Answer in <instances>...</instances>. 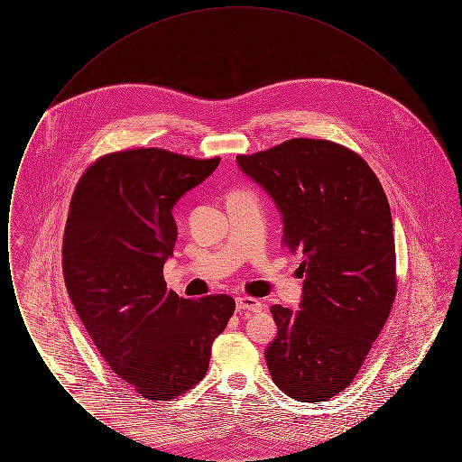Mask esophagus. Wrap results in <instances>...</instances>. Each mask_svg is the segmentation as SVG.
Here are the masks:
<instances>
[{
  "label": "esophagus",
  "mask_w": 462,
  "mask_h": 462,
  "mask_svg": "<svg viewBox=\"0 0 462 462\" xmlns=\"http://www.w3.org/2000/svg\"><path fill=\"white\" fill-rule=\"evenodd\" d=\"M237 310L239 311H262V303L254 298L241 296V298H237Z\"/></svg>",
  "instance_id": "34e87169"
}]
</instances>
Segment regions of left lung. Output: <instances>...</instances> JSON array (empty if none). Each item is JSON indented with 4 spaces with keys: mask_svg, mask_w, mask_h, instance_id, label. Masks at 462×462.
<instances>
[{
    "mask_svg": "<svg viewBox=\"0 0 462 462\" xmlns=\"http://www.w3.org/2000/svg\"><path fill=\"white\" fill-rule=\"evenodd\" d=\"M237 164L277 204L305 277L301 310L270 308L268 371L287 396L326 402L350 386L395 300L388 199L371 166L329 140L292 138Z\"/></svg>",
    "mask_w": 462,
    "mask_h": 462,
    "instance_id": "obj_1",
    "label": "left lung"
}]
</instances>
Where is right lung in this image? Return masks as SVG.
<instances>
[{"label":"right lung","mask_w":462,"mask_h":462,"mask_svg":"<svg viewBox=\"0 0 462 462\" xmlns=\"http://www.w3.org/2000/svg\"><path fill=\"white\" fill-rule=\"evenodd\" d=\"M218 164L152 147L112 152L89 166L70 199L67 292L110 369L149 400L198 384L236 310L226 294L180 298L162 277L178 236L173 208Z\"/></svg>","instance_id":"1"}]
</instances>
